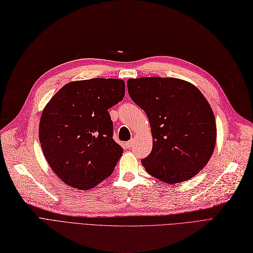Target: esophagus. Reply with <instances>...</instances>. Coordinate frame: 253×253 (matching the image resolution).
Masks as SVG:
<instances>
[{"label":"esophagus","mask_w":253,"mask_h":253,"mask_svg":"<svg viewBox=\"0 0 253 253\" xmlns=\"http://www.w3.org/2000/svg\"><path fill=\"white\" fill-rule=\"evenodd\" d=\"M133 144H134V141H133V140H131V141H129V142L125 143V146H126L127 148H131L132 146H133Z\"/></svg>","instance_id":"obj_1"}]
</instances>
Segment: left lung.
I'll use <instances>...</instances> for the list:
<instances>
[{"mask_svg": "<svg viewBox=\"0 0 253 253\" xmlns=\"http://www.w3.org/2000/svg\"><path fill=\"white\" fill-rule=\"evenodd\" d=\"M127 87L151 127L152 150L142 160L146 171L168 184L197 175L216 142L215 119L205 96L191 83L175 78L129 79Z\"/></svg>", "mask_w": 253, "mask_h": 253, "instance_id": "obj_1", "label": "left lung"}]
</instances>
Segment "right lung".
<instances>
[{
  "mask_svg": "<svg viewBox=\"0 0 253 253\" xmlns=\"http://www.w3.org/2000/svg\"><path fill=\"white\" fill-rule=\"evenodd\" d=\"M124 95L123 80L96 78L66 84L45 106L39 126L41 147L66 185L88 190L113 172L123 148L112 138L108 109Z\"/></svg>",
  "mask_w": 253,
  "mask_h": 253,
  "instance_id": "right-lung-1",
  "label": "right lung"
}]
</instances>
